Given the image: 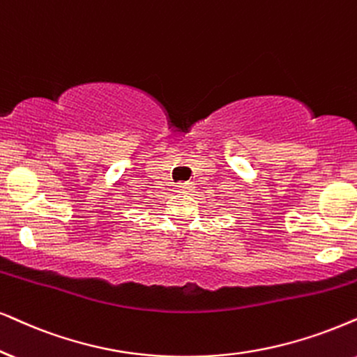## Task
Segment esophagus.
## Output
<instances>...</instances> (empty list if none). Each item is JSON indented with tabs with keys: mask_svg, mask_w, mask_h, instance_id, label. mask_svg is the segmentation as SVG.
Wrapping results in <instances>:
<instances>
[{
	"mask_svg": "<svg viewBox=\"0 0 357 357\" xmlns=\"http://www.w3.org/2000/svg\"><path fill=\"white\" fill-rule=\"evenodd\" d=\"M176 189H178L179 192H191L194 186H192V183H189V181H181V183L176 184Z\"/></svg>",
	"mask_w": 357,
	"mask_h": 357,
	"instance_id": "34e87169",
	"label": "esophagus"
}]
</instances>
